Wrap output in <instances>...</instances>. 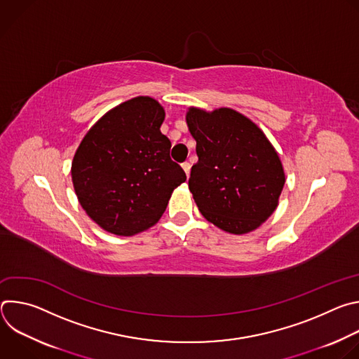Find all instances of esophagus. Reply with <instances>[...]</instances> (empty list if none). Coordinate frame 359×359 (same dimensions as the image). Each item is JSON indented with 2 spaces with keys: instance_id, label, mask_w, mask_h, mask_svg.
I'll return each mask as SVG.
<instances>
[{
  "instance_id": "34e87169",
  "label": "esophagus",
  "mask_w": 359,
  "mask_h": 359,
  "mask_svg": "<svg viewBox=\"0 0 359 359\" xmlns=\"http://www.w3.org/2000/svg\"><path fill=\"white\" fill-rule=\"evenodd\" d=\"M182 168H183V170H184V173L189 176L190 175V163H187V162H184V163H182Z\"/></svg>"
}]
</instances>
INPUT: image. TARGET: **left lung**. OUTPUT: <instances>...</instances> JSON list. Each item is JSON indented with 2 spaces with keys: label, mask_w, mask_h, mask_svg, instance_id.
Masks as SVG:
<instances>
[{
  "label": "left lung",
  "mask_w": 359,
  "mask_h": 359,
  "mask_svg": "<svg viewBox=\"0 0 359 359\" xmlns=\"http://www.w3.org/2000/svg\"><path fill=\"white\" fill-rule=\"evenodd\" d=\"M198 162L189 189L204 219L231 234L262 226L277 209L285 175L264 132L230 108H189Z\"/></svg>",
  "instance_id": "1"
}]
</instances>
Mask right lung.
Instances as JSON below:
<instances>
[{
	"instance_id": "add662e5",
	"label": "right lung",
	"mask_w": 359,
	"mask_h": 359,
	"mask_svg": "<svg viewBox=\"0 0 359 359\" xmlns=\"http://www.w3.org/2000/svg\"><path fill=\"white\" fill-rule=\"evenodd\" d=\"M163 121L158 100L137 96L102 116L76 149L71 175L78 200L112 234L133 236L156 224L186 180L170 159Z\"/></svg>"
}]
</instances>
